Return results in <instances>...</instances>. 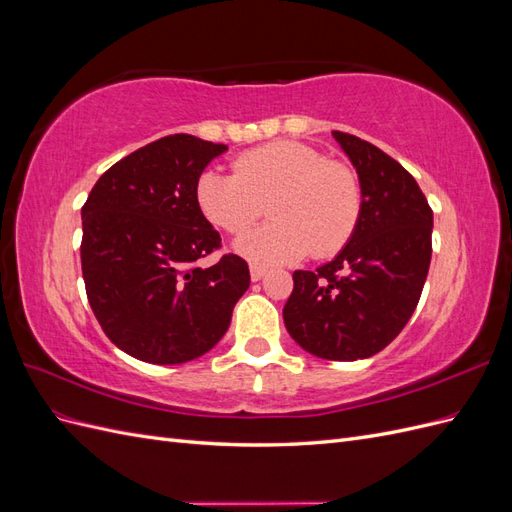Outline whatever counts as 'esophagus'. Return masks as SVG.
<instances>
[{
  "label": "esophagus",
  "mask_w": 512,
  "mask_h": 512,
  "mask_svg": "<svg viewBox=\"0 0 512 512\" xmlns=\"http://www.w3.org/2000/svg\"><path fill=\"white\" fill-rule=\"evenodd\" d=\"M250 275H252L254 282H258V280H262V277L267 275V267H262V265H256V262H252V265H250Z\"/></svg>",
  "instance_id": "34e87169"
}]
</instances>
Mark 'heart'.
<instances>
[{
  "label": "heart",
  "instance_id": "1",
  "mask_svg": "<svg viewBox=\"0 0 512 512\" xmlns=\"http://www.w3.org/2000/svg\"><path fill=\"white\" fill-rule=\"evenodd\" d=\"M196 207L215 228L241 235L269 203L267 226L243 235L237 252L265 265L342 250L361 220L363 192L356 170L297 141H275L241 153L232 173L203 170Z\"/></svg>",
  "mask_w": 512,
  "mask_h": 512
}]
</instances>
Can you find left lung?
<instances>
[{
	"label": "left lung",
	"instance_id": "8db88e82",
	"mask_svg": "<svg viewBox=\"0 0 512 512\" xmlns=\"http://www.w3.org/2000/svg\"><path fill=\"white\" fill-rule=\"evenodd\" d=\"M361 181L354 235L327 265L294 271L284 305L290 337L309 354L356 361L389 346L421 299L433 213L408 170L359 136L333 132Z\"/></svg>",
	"mask_w": 512,
	"mask_h": 512
}]
</instances>
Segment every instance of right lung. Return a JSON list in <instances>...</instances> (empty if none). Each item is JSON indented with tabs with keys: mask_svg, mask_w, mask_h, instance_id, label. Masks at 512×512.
Instances as JSON below:
<instances>
[{
	"mask_svg": "<svg viewBox=\"0 0 512 512\" xmlns=\"http://www.w3.org/2000/svg\"><path fill=\"white\" fill-rule=\"evenodd\" d=\"M226 149L192 134L164 136L108 168L81 209L89 305L106 337L138 361L203 356L250 288L237 254L196 267L222 243L196 207V179Z\"/></svg>",
	"mask_w": 512,
	"mask_h": 512,
	"instance_id": "right-lung-1",
	"label": "right lung"
}]
</instances>
